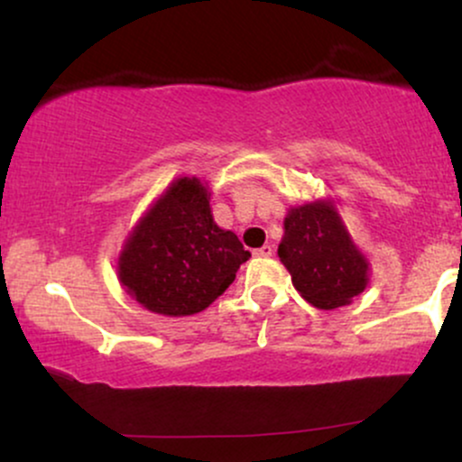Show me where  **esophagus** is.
Segmentation results:
<instances>
[{"label": "esophagus", "mask_w": 462, "mask_h": 462, "mask_svg": "<svg viewBox=\"0 0 462 462\" xmlns=\"http://www.w3.org/2000/svg\"><path fill=\"white\" fill-rule=\"evenodd\" d=\"M272 254H273L272 245H263V247L254 249V256H258V258H267V256H272Z\"/></svg>", "instance_id": "1"}]
</instances>
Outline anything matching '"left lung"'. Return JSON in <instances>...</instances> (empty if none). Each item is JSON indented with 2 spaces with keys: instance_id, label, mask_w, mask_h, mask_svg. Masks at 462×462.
Here are the masks:
<instances>
[{
  "instance_id": "1",
  "label": "left lung",
  "mask_w": 462,
  "mask_h": 462,
  "mask_svg": "<svg viewBox=\"0 0 462 462\" xmlns=\"http://www.w3.org/2000/svg\"><path fill=\"white\" fill-rule=\"evenodd\" d=\"M278 256L293 286L315 309L352 304L369 284V261L360 252L334 199L291 206Z\"/></svg>"
}]
</instances>
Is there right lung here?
Returning <instances> with one entry per match:
<instances>
[{
  "mask_svg": "<svg viewBox=\"0 0 462 462\" xmlns=\"http://www.w3.org/2000/svg\"><path fill=\"white\" fill-rule=\"evenodd\" d=\"M249 256L235 232L215 224L208 184L182 176L130 230L116 278L143 309L189 317L208 309Z\"/></svg>",
  "mask_w": 462,
  "mask_h": 462,
  "instance_id": "add662e5",
  "label": "right lung"
}]
</instances>
